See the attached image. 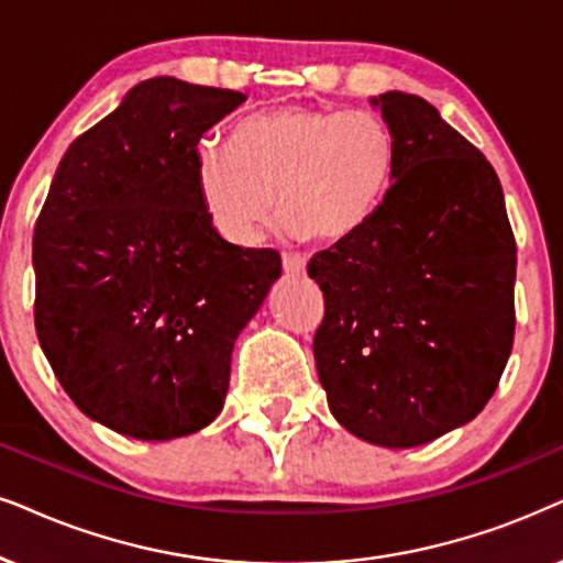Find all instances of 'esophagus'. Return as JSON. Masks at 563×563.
I'll return each mask as SVG.
<instances>
[{"instance_id":"1","label":"esophagus","mask_w":563,"mask_h":563,"mask_svg":"<svg viewBox=\"0 0 563 563\" xmlns=\"http://www.w3.org/2000/svg\"><path fill=\"white\" fill-rule=\"evenodd\" d=\"M282 266H284V274H287V276H299V274H305V266H308V261H305L302 253L284 251L282 253Z\"/></svg>"}]
</instances>
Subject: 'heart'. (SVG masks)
<instances>
[{
  "instance_id": "b5f03b06",
  "label": "heart",
  "mask_w": 563,
  "mask_h": 563,
  "mask_svg": "<svg viewBox=\"0 0 563 563\" xmlns=\"http://www.w3.org/2000/svg\"><path fill=\"white\" fill-rule=\"evenodd\" d=\"M396 165V134L379 113L289 103L247 115L228 147L199 144L196 186L232 243L258 238L274 196L289 235L339 243L377 214Z\"/></svg>"
}]
</instances>
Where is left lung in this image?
Instances as JSON below:
<instances>
[{
  "instance_id": "1",
  "label": "left lung",
  "mask_w": 563,
  "mask_h": 563,
  "mask_svg": "<svg viewBox=\"0 0 563 563\" xmlns=\"http://www.w3.org/2000/svg\"><path fill=\"white\" fill-rule=\"evenodd\" d=\"M398 165L356 235L310 258L325 316L312 339L341 427L416 448L484 411L515 341L517 245L494 167L432 103L385 92Z\"/></svg>"
}]
</instances>
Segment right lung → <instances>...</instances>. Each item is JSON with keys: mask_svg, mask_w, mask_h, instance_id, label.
Masks as SVG:
<instances>
[{"mask_svg": "<svg viewBox=\"0 0 563 563\" xmlns=\"http://www.w3.org/2000/svg\"><path fill=\"white\" fill-rule=\"evenodd\" d=\"M243 103L144 79L69 144L35 222L43 354L79 411L134 440L217 419L238 333L282 276L274 247L219 235L196 186V144Z\"/></svg>", "mask_w": 563, "mask_h": 563, "instance_id": "add662e5", "label": "right lung"}]
</instances>
